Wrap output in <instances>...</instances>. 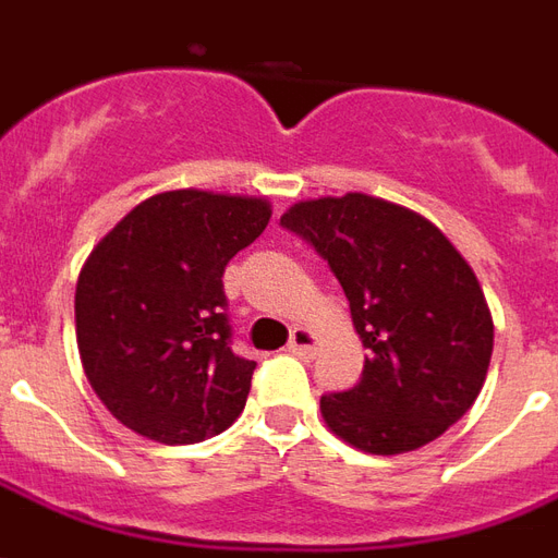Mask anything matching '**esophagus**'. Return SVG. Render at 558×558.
<instances>
[{"mask_svg": "<svg viewBox=\"0 0 558 558\" xmlns=\"http://www.w3.org/2000/svg\"><path fill=\"white\" fill-rule=\"evenodd\" d=\"M314 350H317V341L308 329H294L291 332V341H288V353H294L296 359H312Z\"/></svg>", "mask_w": 558, "mask_h": 558, "instance_id": "34e87169", "label": "esophagus"}]
</instances>
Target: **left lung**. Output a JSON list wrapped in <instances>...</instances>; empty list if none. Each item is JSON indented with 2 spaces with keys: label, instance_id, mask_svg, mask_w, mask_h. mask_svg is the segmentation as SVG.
I'll list each match as a JSON object with an SVG mask.
<instances>
[{
  "label": "left lung",
  "instance_id": "8db88e82",
  "mask_svg": "<svg viewBox=\"0 0 558 558\" xmlns=\"http://www.w3.org/2000/svg\"><path fill=\"white\" fill-rule=\"evenodd\" d=\"M279 223L312 244L350 300L362 379L324 393L326 426L355 450L435 441L480 397L494 350L483 288L438 226L367 194L291 205Z\"/></svg>",
  "mask_w": 558,
  "mask_h": 558
}]
</instances>
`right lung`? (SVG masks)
<instances>
[{
  "label": "right lung",
  "mask_w": 558,
  "mask_h": 558,
  "mask_svg": "<svg viewBox=\"0 0 558 558\" xmlns=\"http://www.w3.org/2000/svg\"><path fill=\"white\" fill-rule=\"evenodd\" d=\"M270 215L255 196L167 191L94 246L75 284V341L90 388L132 433L196 444L244 412L255 362L232 353L223 274Z\"/></svg>",
  "instance_id": "add662e5"
}]
</instances>
